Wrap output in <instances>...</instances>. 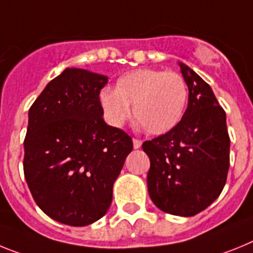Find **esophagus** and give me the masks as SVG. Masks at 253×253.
Instances as JSON below:
<instances>
[{"label": "esophagus", "instance_id": "obj_1", "mask_svg": "<svg viewBox=\"0 0 253 253\" xmlns=\"http://www.w3.org/2000/svg\"><path fill=\"white\" fill-rule=\"evenodd\" d=\"M141 144H142L141 140H139V139H133V148H135V149L141 148Z\"/></svg>", "mask_w": 253, "mask_h": 253}]
</instances>
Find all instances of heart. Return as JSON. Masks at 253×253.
Segmentation results:
<instances>
[{
	"label": "heart",
	"mask_w": 253,
	"mask_h": 253,
	"mask_svg": "<svg viewBox=\"0 0 253 253\" xmlns=\"http://www.w3.org/2000/svg\"><path fill=\"white\" fill-rule=\"evenodd\" d=\"M188 99L187 83L177 72L139 69L121 76L116 90L103 89L99 103L113 126H122L133 116L145 132L164 135L183 118Z\"/></svg>",
	"instance_id": "1"
}]
</instances>
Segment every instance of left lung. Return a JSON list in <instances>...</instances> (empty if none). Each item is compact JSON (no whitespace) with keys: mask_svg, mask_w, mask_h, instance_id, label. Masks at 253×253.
Instances as JSON below:
<instances>
[{"mask_svg":"<svg viewBox=\"0 0 253 253\" xmlns=\"http://www.w3.org/2000/svg\"><path fill=\"white\" fill-rule=\"evenodd\" d=\"M188 107L172 131L142 144L150 159L148 190L164 212L193 216L218 199L227 182L230 139L225 112L211 87L179 63Z\"/></svg>","mask_w":253,"mask_h":253,"instance_id":"8db88e82","label":"left lung"}]
</instances>
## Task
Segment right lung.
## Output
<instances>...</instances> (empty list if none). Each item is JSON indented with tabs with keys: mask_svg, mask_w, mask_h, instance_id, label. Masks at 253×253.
<instances>
[{
	"mask_svg": "<svg viewBox=\"0 0 253 253\" xmlns=\"http://www.w3.org/2000/svg\"><path fill=\"white\" fill-rule=\"evenodd\" d=\"M107 83L103 75L66 69L29 109L26 183L43 212L71 227L89 225L107 212L133 148L131 136L104 122L99 94Z\"/></svg>",
	"mask_w": 253,
	"mask_h": 253,
	"instance_id": "add662e5",
	"label": "right lung"
}]
</instances>
